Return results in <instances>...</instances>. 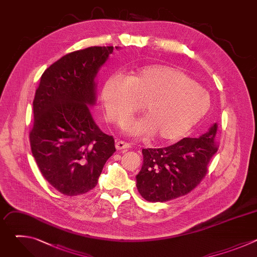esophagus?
Segmentation results:
<instances>
[{"instance_id": "34e87169", "label": "esophagus", "mask_w": 257, "mask_h": 257, "mask_svg": "<svg viewBox=\"0 0 257 257\" xmlns=\"http://www.w3.org/2000/svg\"><path fill=\"white\" fill-rule=\"evenodd\" d=\"M115 146H116V149H117L118 151H121V150H128V149L131 148L130 143L125 142V141H122V140L117 141L116 144H115Z\"/></svg>"}]
</instances>
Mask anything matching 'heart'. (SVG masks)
<instances>
[{
	"label": "heart",
	"instance_id": "heart-1",
	"mask_svg": "<svg viewBox=\"0 0 257 257\" xmlns=\"http://www.w3.org/2000/svg\"><path fill=\"white\" fill-rule=\"evenodd\" d=\"M101 101L109 121L125 122L140 104L145 117L126 122L122 131L137 137L153 136L161 142L187 135L210 106L208 92L183 71L152 65L133 72L128 78L113 75L103 84Z\"/></svg>",
	"mask_w": 257,
	"mask_h": 257
}]
</instances>
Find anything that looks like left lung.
Instances as JSON below:
<instances>
[{
    "label": "left lung",
    "mask_w": 257,
    "mask_h": 257,
    "mask_svg": "<svg viewBox=\"0 0 257 257\" xmlns=\"http://www.w3.org/2000/svg\"><path fill=\"white\" fill-rule=\"evenodd\" d=\"M217 125L198 138H183L164 149L142 150L143 164L136 175L141 196L151 202H165L192 191L207 172L217 152L214 143Z\"/></svg>",
    "instance_id": "8db88e82"
}]
</instances>
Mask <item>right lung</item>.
Wrapping results in <instances>:
<instances>
[{
	"mask_svg": "<svg viewBox=\"0 0 257 257\" xmlns=\"http://www.w3.org/2000/svg\"><path fill=\"white\" fill-rule=\"evenodd\" d=\"M113 50L90 47L65 55L44 72L35 91L31 153L45 179L68 196L93 189L116 152L113 136L98 128L90 113L96 74Z\"/></svg>",
	"mask_w": 257,
	"mask_h": 257,
	"instance_id": "add662e5",
	"label": "right lung"
}]
</instances>
